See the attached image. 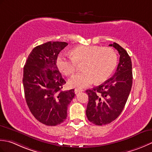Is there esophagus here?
Instances as JSON below:
<instances>
[{"label":"esophagus","mask_w":152,"mask_h":152,"mask_svg":"<svg viewBox=\"0 0 152 152\" xmlns=\"http://www.w3.org/2000/svg\"><path fill=\"white\" fill-rule=\"evenodd\" d=\"M83 91H83V89H80V88H76V89L75 90V93L77 94L79 93V92H83Z\"/></svg>","instance_id":"1"}]
</instances>
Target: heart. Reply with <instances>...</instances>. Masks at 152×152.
<instances>
[{"label": "heart", "instance_id": "obj_1", "mask_svg": "<svg viewBox=\"0 0 152 152\" xmlns=\"http://www.w3.org/2000/svg\"><path fill=\"white\" fill-rule=\"evenodd\" d=\"M72 57L61 53L56 59L58 69L66 76L73 75L78 64H83V72L69 80L71 88H81L109 79L117 64V55L113 48L99 46L80 45L71 50Z\"/></svg>", "mask_w": 152, "mask_h": 152}]
</instances>
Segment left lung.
<instances>
[{
    "label": "left lung",
    "mask_w": 152,
    "mask_h": 152,
    "mask_svg": "<svg viewBox=\"0 0 152 152\" xmlns=\"http://www.w3.org/2000/svg\"><path fill=\"white\" fill-rule=\"evenodd\" d=\"M109 46H113L120 55L115 74L104 84L86 91L88 96L86 115L90 122L96 125H107L119 117L132 85V61L128 53L116 42Z\"/></svg>",
    "instance_id": "left-lung-1"
}]
</instances>
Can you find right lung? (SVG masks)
I'll return each mask as SVG.
<instances>
[{
  "mask_svg": "<svg viewBox=\"0 0 152 152\" xmlns=\"http://www.w3.org/2000/svg\"><path fill=\"white\" fill-rule=\"evenodd\" d=\"M66 42L49 41L34 48L23 67V84L27 106L39 122L56 126L67 117L74 89L63 91L66 82L56 66V59Z\"/></svg>",
  "mask_w": 152,
  "mask_h": 152,
  "instance_id": "right-lung-1",
  "label": "right lung"
}]
</instances>
